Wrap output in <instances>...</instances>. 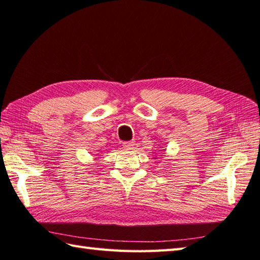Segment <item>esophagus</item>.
<instances>
[{
  "mask_svg": "<svg viewBox=\"0 0 260 260\" xmlns=\"http://www.w3.org/2000/svg\"><path fill=\"white\" fill-rule=\"evenodd\" d=\"M122 147L125 150H132L135 148V142L134 141H126L122 143Z\"/></svg>",
  "mask_w": 260,
  "mask_h": 260,
  "instance_id": "obj_1",
  "label": "esophagus"
}]
</instances>
